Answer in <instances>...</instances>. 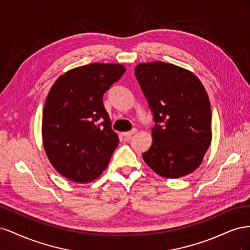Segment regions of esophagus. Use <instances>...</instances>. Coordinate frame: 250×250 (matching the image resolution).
Returning a JSON list of instances; mask_svg holds the SVG:
<instances>
[{
	"label": "esophagus",
	"instance_id": "obj_1",
	"mask_svg": "<svg viewBox=\"0 0 250 250\" xmlns=\"http://www.w3.org/2000/svg\"><path fill=\"white\" fill-rule=\"evenodd\" d=\"M138 132V130L137 129H135V128H133V129L132 130H130V131H128V132H123L122 134H123V137H124V139L125 140H130L131 139V137H132V135L134 134V133H137Z\"/></svg>",
	"mask_w": 250,
	"mask_h": 250
}]
</instances>
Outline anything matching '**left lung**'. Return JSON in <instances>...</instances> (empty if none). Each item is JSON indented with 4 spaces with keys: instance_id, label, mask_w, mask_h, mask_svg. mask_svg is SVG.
I'll return each mask as SVG.
<instances>
[{
    "instance_id": "left-lung-1",
    "label": "left lung",
    "mask_w": 250,
    "mask_h": 250,
    "mask_svg": "<svg viewBox=\"0 0 250 250\" xmlns=\"http://www.w3.org/2000/svg\"><path fill=\"white\" fill-rule=\"evenodd\" d=\"M134 74L155 122L144 161L166 178L194 172L211 142L210 104L201 81L184 67L163 62L140 63Z\"/></svg>"
}]
</instances>
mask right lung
Listing matches in <instances>:
<instances>
[{
    "label": "right lung",
    "instance_id": "right-lung-1",
    "mask_svg": "<svg viewBox=\"0 0 250 250\" xmlns=\"http://www.w3.org/2000/svg\"><path fill=\"white\" fill-rule=\"evenodd\" d=\"M125 66L94 62L75 67L53 84L42 110L43 148L55 170L74 183H90L107 167L119 138L103 94Z\"/></svg>",
    "mask_w": 250,
    "mask_h": 250
}]
</instances>
